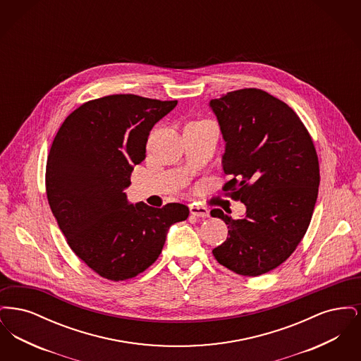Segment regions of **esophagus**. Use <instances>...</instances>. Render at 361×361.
<instances>
[{"label":"esophagus","mask_w":361,"mask_h":361,"mask_svg":"<svg viewBox=\"0 0 361 361\" xmlns=\"http://www.w3.org/2000/svg\"><path fill=\"white\" fill-rule=\"evenodd\" d=\"M189 211L193 216H197V218H208L209 216V211L207 209L206 207L196 206V204H192L189 207Z\"/></svg>","instance_id":"34e87169"}]
</instances>
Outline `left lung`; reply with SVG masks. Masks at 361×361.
<instances>
[{
    "mask_svg": "<svg viewBox=\"0 0 361 361\" xmlns=\"http://www.w3.org/2000/svg\"><path fill=\"white\" fill-rule=\"evenodd\" d=\"M226 147L224 184L240 200L245 216L228 224V237L212 250L216 261L243 276H259L291 256L305 237L319 187L318 157L299 116L261 89H240L209 102Z\"/></svg>",
    "mask_w": 361,
    "mask_h": 361,
    "instance_id": "obj_1",
    "label": "left lung"
}]
</instances>
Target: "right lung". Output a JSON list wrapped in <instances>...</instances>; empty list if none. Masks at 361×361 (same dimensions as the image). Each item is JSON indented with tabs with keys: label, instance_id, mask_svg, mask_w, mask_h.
I'll list each match as a JSON object with an SVG mask.
<instances>
[{
	"label": "right lung",
	"instance_id": "1",
	"mask_svg": "<svg viewBox=\"0 0 361 361\" xmlns=\"http://www.w3.org/2000/svg\"><path fill=\"white\" fill-rule=\"evenodd\" d=\"M177 102L111 94L71 112L54 137L46 168L52 214L71 250L112 281L147 269L162 252L171 226L188 207L131 204L134 166L146 158L147 137Z\"/></svg>",
	"mask_w": 361,
	"mask_h": 361
}]
</instances>
